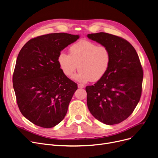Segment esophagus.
<instances>
[{
  "mask_svg": "<svg viewBox=\"0 0 158 158\" xmlns=\"http://www.w3.org/2000/svg\"><path fill=\"white\" fill-rule=\"evenodd\" d=\"M78 88H84L85 87V85H83V84H81V83H78Z\"/></svg>",
  "mask_w": 158,
  "mask_h": 158,
  "instance_id": "esophagus-1",
  "label": "esophagus"
}]
</instances>
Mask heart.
Here are the masks:
<instances>
[{
    "label": "heart",
    "instance_id": "1",
    "mask_svg": "<svg viewBox=\"0 0 158 158\" xmlns=\"http://www.w3.org/2000/svg\"><path fill=\"white\" fill-rule=\"evenodd\" d=\"M112 55L106 46L89 41L82 40L72 44L69 55L64 52L58 55V62L63 73L71 78L77 69L78 73L75 78L81 82L89 80L96 81L107 73Z\"/></svg>",
    "mask_w": 158,
    "mask_h": 158
}]
</instances>
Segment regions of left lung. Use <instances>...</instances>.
Returning <instances> with one entry per match:
<instances>
[{"label":"left lung","instance_id":"left-lung-1","mask_svg":"<svg viewBox=\"0 0 158 158\" xmlns=\"http://www.w3.org/2000/svg\"><path fill=\"white\" fill-rule=\"evenodd\" d=\"M87 37L107 46L112 55L107 73L85 88L88 108L99 121L118 124L133 113L140 99L143 71L140 59L133 46L123 38L105 32Z\"/></svg>","mask_w":158,"mask_h":158}]
</instances>
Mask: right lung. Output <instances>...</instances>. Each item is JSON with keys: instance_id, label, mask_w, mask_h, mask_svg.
Here are the masks:
<instances>
[{"instance_id": "obj_1", "label": "right lung", "mask_w": 158, "mask_h": 158, "mask_svg": "<svg viewBox=\"0 0 158 158\" xmlns=\"http://www.w3.org/2000/svg\"><path fill=\"white\" fill-rule=\"evenodd\" d=\"M78 35L52 33L27 42L18 55L13 75L17 105L32 123L44 128L57 125L68 112L77 84L62 71L57 60Z\"/></svg>"}]
</instances>
